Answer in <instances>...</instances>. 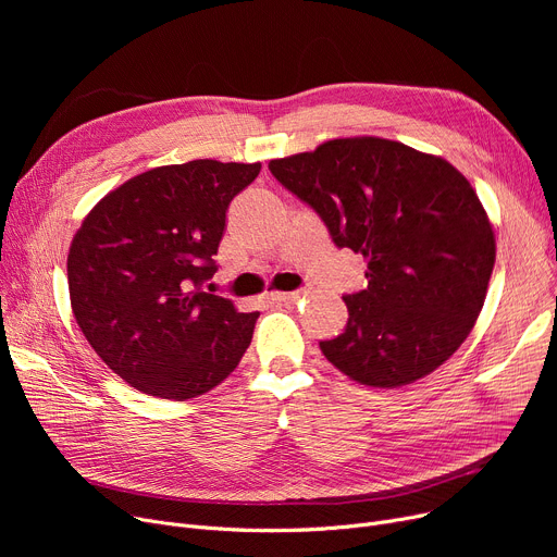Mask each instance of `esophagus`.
Wrapping results in <instances>:
<instances>
[{"instance_id": "obj_1", "label": "esophagus", "mask_w": 557, "mask_h": 557, "mask_svg": "<svg viewBox=\"0 0 557 557\" xmlns=\"http://www.w3.org/2000/svg\"><path fill=\"white\" fill-rule=\"evenodd\" d=\"M269 298H271L273 302H284V305H290V302L300 300V298H302V294H300V290H286V294H271Z\"/></svg>"}]
</instances>
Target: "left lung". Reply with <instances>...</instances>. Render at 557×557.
<instances>
[{
	"label": "left lung",
	"instance_id": "obj_1",
	"mask_svg": "<svg viewBox=\"0 0 557 557\" xmlns=\"http://www.w3.org/2000/svg\"><path fill=\"white\" fill-rule=\"evenodd\" d=\"M338 248L366 257L368 286L345 294L347 325L320 349L359 384L397 388L443 366L472 332L494 269L483 205L447 160L347 137L269 162Z\"/></svg>",
	"mask_w": 557,
	"mask_h": 557
}]
</instances>
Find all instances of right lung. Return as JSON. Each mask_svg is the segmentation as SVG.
Masks as SVG:
<instances>
[{
  "label": "right lung",
  "instance_id": "right-lung-1",
  "mask_svg": "<svg viewBox=\"0 0 557 557\" xmlns=\"http://www.w3.org/2000/svg\"><path fill=\"white\" fill-rule=\"evenodd\" d=\"M261 164L194 160L158 166L85 216L67 257L74 318L133 388L183 401L239 366L259 311L210 294L230 200Z\"/></svg>",
  "mask_w": 557,
  "mask_h": 557
}]
</instances>
